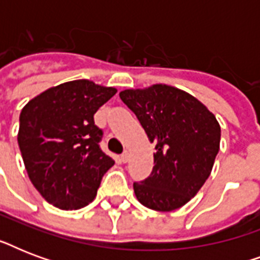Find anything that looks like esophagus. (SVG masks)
Instances as JSON below:
<instances>
[{
	"instance_id": "esophagus-1",
	"label": "esophagus",
	"mask_w": 260,
	"mask_h": 260,
	"mask_svg": "<svg viewBox=\"0 0 260 260\" xmlns=\"http://www.w3.org/2000/svg\"><path fill=\"white\" fill-rule=\"evenodd\" d=\"M120 159H121L122 163H126L128 160H129V154H128V152H124V154L121 155V158H120Z\"/></svg>"
}]
</instances>
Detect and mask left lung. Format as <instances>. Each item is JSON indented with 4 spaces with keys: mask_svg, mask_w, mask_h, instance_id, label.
<instances>
[{
    "mask_svg": "<svg viewBox=\"0 0 260 260\" xmlns=\"http://www.w3.org/2000/svg\"><path fill=\"white\" fill-rule=\"evenodd\" d=\"M155 143L154 169L134 182L136 197L159 212L178 209L205 183L220 150L221 129L214 114L186 91L167 85L120 93Z\"/></svg>",
    "mask_w": 260,
    "mask_h": 260,
    "instance_id": "obj_1",
    "label": "left lung"
}]
</instances>
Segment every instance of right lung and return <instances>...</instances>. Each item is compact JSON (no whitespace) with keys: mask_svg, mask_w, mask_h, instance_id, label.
<instances>
[{"mask_svg":"<svg viewBox=\"0 0 260 260\" xmlns=\"http://www.w3.org/2000/svg\"><path fill=\"white\" fill-rule=\"evenodd\" d=\"M117 90L87 79L51 87L20 114L18 147L30 182L47 202L63 210L93 201L114 160L100 147L94 113Z\"/></svg>","mask_w":260,"mask_h":260,"instance_id":"add662e5","label":"right lung"}]
</instances>
